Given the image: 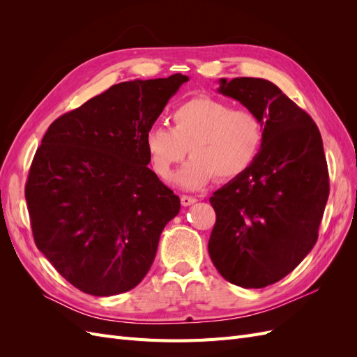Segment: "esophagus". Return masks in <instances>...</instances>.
<instances>
[{"mask_svg":"<svg viewBox=\"0 0 357 357\" xmlns=\"http://www.w3.org/2000/svg\"><path fill=\"white\" fill-rule=\"evenodd\" d=\"M180 201H181V205H183V207H188V205L195 204L198 199H197L195 197H190V195H181Z\"/></svg>","mask_w":357,"mask_h":357,"instance_id":"34e87169","label":"esophagus"}]
</instances>
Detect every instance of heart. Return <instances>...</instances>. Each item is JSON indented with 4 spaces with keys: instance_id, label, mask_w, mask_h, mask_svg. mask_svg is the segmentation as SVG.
Wrapping results in <instances>:
<instances>
[{
    "instance_id": "heart-1",
    "label": "heart",
    "mask_w": 357,
    "mask_h": 357,
    "mask_svg": "<svg viewBox=\"0 0 357 357\" xmlns=\"http://www.w3.org/2000/svg\"><path fill=\"white\" fill-rule=\"evenodd\" d=\"M171 123V128L164 123L149 126L144 149L160 178H168L189 150L192 158L176 176L177 185L186 189L201 188L214 176L222 181L238 178L252 168L264 146L261 117L208 96L176 107Z\"/></svg>"
}]
</instances>
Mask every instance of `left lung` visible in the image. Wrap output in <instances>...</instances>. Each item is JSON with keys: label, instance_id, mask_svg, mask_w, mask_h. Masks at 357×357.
Wrapping results in <instances>:
<instances>
[{"label": "left lung", "instance_id": "8db88e82", "mask_svg": "<svg viewBox=\"0 0 357 357\" xmlns=\"http://www.w3.org/2000/svg\"><path fill=\"white\" fill-rule=\"evenodd\" d=\"M219 92L264 123L252 168L215 190L208 253L220 275L245 289L277 283L314 247L329 197L321 135L307 112L265 79H220Z\"/></svg>", "mask_w": 357, "mask_h": 357}]
</instances>
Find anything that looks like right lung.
I'll list each match as a JSON object with an SVG mask.
<instances>
[{
    "instance_id": "1",
    "label": "right lung",
    "mask_w": 357,
    "mask_h": 357,
    "mask_svg": "<svg viewBox=\"0 0 357 357\" xmlns=\"http://www.w3.org/2000/svg\"><path fill=\"white\" fill-rule=\"evenodd\" d=\"M189 77L113 84L59 116L25 185L38 250L93 296L134 289L149 273L180 198L150 169L144 134Z\"/></svg>"
}]
</instances>
